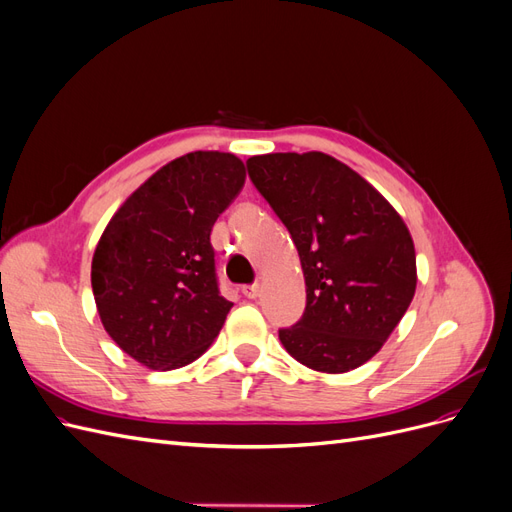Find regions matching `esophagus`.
I'll list each match as a JSON object with an SVG mask.
<instances>
[{"label":"esophagus","instance_id":"34e87169","mask_svg":"<svg viewBox=\"0 0 512 512\" xmlns=\"http://www.w3.org/2000/svg\"><path fill=\"white\" fill-rule=\"evenodd\" d=\"M241 292L245 294L247 299H258L260 292H262V286L260 284H250V286H243Z\"/></svg>","mask_w":512,"mask_h":512}]
</instances>
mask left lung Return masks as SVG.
I'll return each mask as SVG.
<instances>
[{"mask_svg": "<svg viewBox=\"0 0 512 512\" xmlns=\"http://www.w3.org/2000/svg\"><path fill=\"white\" fill-rule=\"evenodd\" d=\"M247 173L288 228L305 277V312L280 329V342L324 374L361 367L412 303L408 226L376 188L327 153L254 156Z\"/></svg>", "mask_w": 512, "mask_h": 512, "instance_id": "1", "label": "left lung"}]
</instances>
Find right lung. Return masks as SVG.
Segmentation results:
<instances>
[{"instance_id":"right-lung-1","label":"right lung","mask_w":512,"mask_h":512,"mask_svg":"<svg viewBox=\"0 0 512 512\" xmlns=\"http://www.w3.org/2000/svg\"><path fill=\"white\" fill-rule=\"evenodd\" d=\"M243 183L245 166L232 153H185L104 228L91 288L106 333L134 361L179 369L218 337L232 303L218 288L211 228Z\"/></svg>"}]
</instances>
